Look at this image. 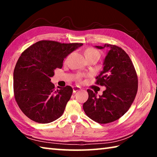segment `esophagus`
<instances>
[{
	"mask_svg": "<svg viewBox=\"0 0 157 157\" xmlns=\"http://www.w3.org/2000/svg\"><path fill=\"white\" fill-rule=\"evenodd\" d=\"M73 93H76L78 91H79V90H81V87L79 86H74L73 88Z\"/></svg>",
	"mask_w": 157,
	"mask_h": 157,
	"instance_id": "34e87169",
	"label": "esophagus"
}]
</instances>
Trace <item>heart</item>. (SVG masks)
<instances>
[{
	"mask_svg": "<svg viewBox=\"0 0 157 157\" xmlns=\"http://www.w3.org/2000/svg\"><path fill=\"white\" fill-rule=\"evenodd\" d=\"M84 55L86 57V59L89 57H95L99 59L100 54L98 50L94 48H89L85 50Z\"/></svg>",
	"mask_w": 157,
	"mask_h": 157,
	"instance_id": "b5f03b06",
	"label": "heart"
}]
</instances>
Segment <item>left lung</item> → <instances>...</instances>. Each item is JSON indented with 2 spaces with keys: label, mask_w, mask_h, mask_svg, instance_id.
<instances>
[{
  "label": "left lung",
  "mask_w": 157,
  "mask_h": 157,
  "mask_svg": "<svg viewBox=\"0 0 157 157\" xmlns=\"http://www.w3.org/2000/svg\"><path fill=\"white\" fill-rule=\"evenodd\" d=\"M95 47L109 48L103 71L95 78V84L105 86L106 90L99 98L87 90L89 98L83 109L93 121L106 124L118 120L129 110L137 94L138 77L131 59L121 48L107 44Z\"/></svg>",
  "instance_id": "8db88e82"
}]
</instances>
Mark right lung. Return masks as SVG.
<instances>
[{
    "label": "right lung",
    "mask_w": 157,
    "mask_h": 157,
    "mask_svg": "<svg viewBox=\"0 0 157 157\" xmlns=\"http://www.w3.org/2000/svg\"><path fill=\"white\" fill-rule=\"evenodd\" d=\"M82 45L42 40L22 52L14 70V94L21 110L32 121L49 123L62 116L73 89L55 90L50 78L62 67L64 58Z\"/></svg>",
    "instance_id": "1"
}]
</instances>
